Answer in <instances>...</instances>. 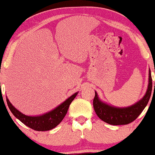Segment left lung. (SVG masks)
I'll return each instance as SVG.
<instances>
[{"label":"left lung","instance_id":"obj_1","mask_svg":"<svg viewBox=\"0 0 155 155\" xmlns=\"http://www.w3.org/2000/svg\"><path fill=\"white\" fill-rule=\"evenodd\" d=\"M149 86L146 94L139 102L126 108H117L104 104L100 101L97 94L95 91L93 106L98 117L104 122L111 125H126L133 122L137 119L140 113L143 111L150 99L151 89H152V79L151 70L149 69ZM155 89V83H154Z\"/></svg>","mask_w":155,"mask_h":155}]
</instances>
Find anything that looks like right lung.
Here are the masks:
<instances>
[{
    "label": "right lung",
    "instance_id": "obj_1",
    "mask_svg": "<svg viewBox=\"0 0 155 155\" xmlns=\"http://www.w3.org/2000/svg\"><path fill=\"white\" fill-rule=\"evenodd\" d=\"M77 94L78 92L74 93L54 110L43 114V115L35 116V117L25 115L22 114L21 111H18L12 105L7 97H6V102H7V105L12 113L23 124L35 131H44L54 129L63 120L65 115L67 113L69 105L72 102L74 97L77 96Z\"/></svg>",
    "mask_w": 155,
    "mask_h": 155
}]
</instances>
